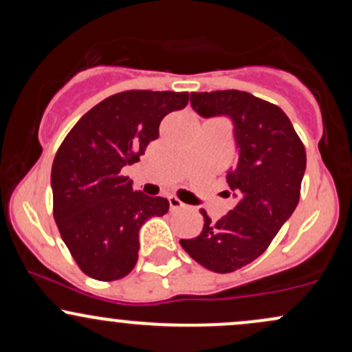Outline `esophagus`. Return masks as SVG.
Segmentation results:
<instances>
[{
    "mask_svg": "<svg viewBox=\"0 0 352 352\" xmlns=\"http://www.w3.org/2000/svg\"><path fill=\"white\" fill-rule=\"evenodd\" d=\"M168 205H170V210L184 208V204H182V201L177 199V197H173V195L168 197Z\"/></svg>",
    "mask_w": 352,
    "mask_h": 352,
    "instance_id": "34e87169",
    "label": "esophagus"
}]
</instances>
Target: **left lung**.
<instances>
[{
    "label": "left lung",
    "instance_id": "1",
    "mask_svg": "<svg viewBox=\"0 0 352 352\" xmlns=\"http://www.w3.org/2000/svg\"><path fill=\"white\" fill-rule=\"evenodd\" d=\"M190 104L201 117L227 116L235 125L236 164L227 184L238 204L218 221L200 210L204 230L180 245L210 272L232 273L263 254L292 217L300 201L306 151L288 116L250 92H192Z\"/></svg>",
    "mask_w": 352,
    "mask_h": 352
}]
</instances>
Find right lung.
I'll return each mask as SVG.
<instances>
[{
    "label": "right lung",
    "mask_w": 352,
    "mask_h": 352,
    "mask_svg": "<svg viewBox=\"0 0 352 352\" xmlns=\"http://www.w3.org/2000/svg\"><path fill=\"white\" fill-rule=\"evenodd\" d=\"M187 104L188 92H119L80 117L56 152L52 215L87 276H127L139 258L140 227L168 212L167 199L134 192L122 168L139 162L164 117Z\"/></svg>",
    "instance_id": "add662e5"
}]
</instances>
